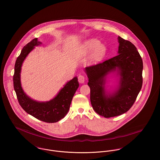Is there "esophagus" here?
Masks as SVG:
<instances>
[{"instance_id": "1", "label": "esophagus", "mask_w": 160, "mask_h": 160, "mask_svg": "<svg viewBox=\"0 0 160 160\" xmlns=\"http://www.w3.org/2000/svg\"><path fill=\"white\" fill-rule=\"evenodd\" d=\"M78 81L79 83H81V84L84 83L85 81V77L83 75L79 74L78 76Z\"/></svg>"}]
</instances>
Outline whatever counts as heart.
Here are the masks:
<instances>
[{
    "label": "heart",
    "mask_w": 160,
    "mask_h": 160,
    "mask_svg": "<svg viewBox=\"0 0 160 160\" xmlns=\"http://www.w3.org/2000/svg\"><path fill=\"white\" fill-rule=\"evenodd\" d=\"M82 50L84 53H88L92 51L89 60L93 63L100 62L106 53L105 46L100 44V41L95 39H91L85 41L82 46Z\"/></svg>",
    "instance_id": "heart-1"
}]
</instances>
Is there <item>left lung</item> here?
Listing matches in <instances>:
<instances>
[{
  "label": "left lung",
  "instance_id": "8db88e82",
  "mask_svg": "<svg viewBox=\"0 0 160 160\" xmlns=\"http://www.w3.org/2000/svg\"><path fill=\"white\" fill-rule=\"evenodd\" d=\"M118 55L103 63L85 68L95 112L105 118L127 112L133 105L142 86V59L130 41L118 36ZM116 72L118 84L112 92L105 84L108 75Z\"/></svg>",
  "mask_w": 160,
  "mask_h": 160
}]
</instances>
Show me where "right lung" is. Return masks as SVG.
Wrapping results in <instances>:
<instances>
[{"label":"right lung","mask_w":160,"mask_h":160,"mask_svg":"<svg viewBox=\"0 0 160 160\" xmlns=\"http://www.w3.org/2000/svg\"><path fill=\"white\" fill-rule=\"evenodd\" d=\"M42 42L35 38L28 43L18 57L13 75V86L20 106L28 114L42 121L53 123L63 118L68 112L72 97L79 87L78 78L70 80L52 99L47 102H38L28 97L23 91L21 84L20 74L24 60L28 54Z\"/></svg>","instance_id":"obj_1"}]
</instances>
